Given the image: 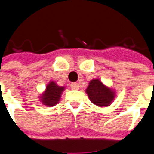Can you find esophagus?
Masks as SVG:
<instances>
[{
	"label": "esophagus",
	"instance_id": "esophagus-1",
	"mask_svg": "<svg viewBox=\"0 0 154 154\" xmlns=\"http://www.w3.org/2000/svg\"><path fill=\"white\" fill-rule=\"evenodd\" d=\"M70 87L72 90H78L79 89V84L78 83H72L70 85Z\"/></svg>",
	"mask_w": 154,
	"mask_h": 154
}]
</instances>
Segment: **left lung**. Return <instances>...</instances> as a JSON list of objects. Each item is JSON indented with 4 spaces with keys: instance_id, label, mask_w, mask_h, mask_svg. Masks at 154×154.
<instances>
[{
    "instance_id": "left-lung-1",
    "label": "left lung",
    "mask_w": 154,
    "mask_h": 154,
    "mask_svg": "<svg viewBox=\"0 0 154 154\" xmlns=\"http://www.w3.org/2000/svg\"><path fill=\"white\" fill-rule=\"evenodd\" d=\"M86 94L91 102L99 107L110 106L116 96L115 91L107 87L99 79H91L86 89Z\"/></svg>"
}]
</instances>
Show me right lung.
<instances>
[{"label": "right lung", "mask_w": 154, "mask_h": 154, "mask_svg": "<svg viewBox=\"0 0 154 154\" xmlns=\"http://www.w3.org/2000/svg\"><path fill=\"white\" fill-rule=\"evenodd\" d=\"M64 90L65 87L59 86L55 81H50L47 85L45 91L40 95V100L46 106H54L56 104L59 103Z\"/></svg>", "instance_id": "add662e5"}]
</instances>
